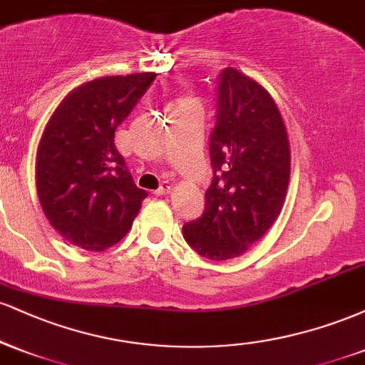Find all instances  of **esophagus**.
Segmentation results:
<instances>
[{
	"label": "esophagus",
	"instance_id": "1",
	"mask_svg": "<svg viewBox=\"0 0 365 365\" xmlns=\"http://www.w3.org/2000/svg\"><path fill=\"white\" fill-rule=\"evenodd\" d=\"M171 188H173V183H170V182H163V183H161V187H159L158 190L154 192V194H156V195H168L170 192H171Z\"/></svg>",
	"mask_w": 365,
	"mask_h": 365
}]
</instances>
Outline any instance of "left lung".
I'll return each instance as SVG.
<instances>
[{
  "label": "left lung",
  "instance_id": "1",
  "mask_svg": "<svg viewBox=\"0 0 365 365\" xmlns=\"http://www.w3.org/2000/svg\"><path fill=\"white\" fill-rule=\"evenodd\" d=\"M215 118L206 206L183 225V237L202 257L226 261L244 254L282 212L290 145L273 98L235 68L217 77Z\"/></svg>",
  "mask_w": 365,
  "mask_h": 365
}]
</instances>
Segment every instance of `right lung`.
Listing matches in <instances>:
<instances>
[{
    "mask_svg": "<svg viewBox=\"0 0 365 365\" xmlns=\"http://www.w3.org/2000/svg\"><path fill=\"white\" fill-rule=\"evenodd\" d=\"M154 78L133 73L83 83L46 125L37 148V195L49 223L70 244L99 252L132 228L148 192L133 182L115 132Z\"/></svg>",
    "mask_w": 365,
    "mask_h": 365,
    "instance_id": "1",
    "label": "right lung"
}]
</instances>
